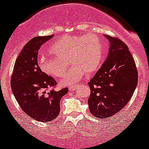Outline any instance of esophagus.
<instances>
[{"label":"esophagus","instance_id":"esophagus-1","mask_svg":"<svg viewBox=\"0 0 149 149\" xmlns=\"http://www.w3.org/2000/svg\"><path fill=\"white\" fill-rule=\"evenodd\" d=\"M77 86H69V91H73L76 89V88H77Z\"/></svg>","mask_w":149,"mask_h":149}]
</instances>
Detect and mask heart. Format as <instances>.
Listing matches in <instances>:
<instances>
[{
	"instance_id": "obj_1",
	"label": "heart",
	"mask_w": 149,
	"mask_h": 149,
	"mask_svg": "<svg viewBox=\"0 0 149 149\" xmlns=\"http://www.w3.org/2000/svg\"><path fill=\"white\" fill-rule=\"evenodd\" d=\"M55 58L41 56L38 60L40 70L57 78L63 75L68 62L72 67L61 80V85L69 86L85 75L97 70L103 57L102 42L95 35H64L50 48Z\"/></svg>"
}]
</instances>
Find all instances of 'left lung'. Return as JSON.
<instances>
[{"label":"left lung","instance_id":"1","mask_svg":"<svg viewBox=\"0 0 149 149\" xmlns=\"http://www.w3.org/2000/svg\"><path fill=\"white\" fill-rule=\"evenodd\" d=\"M104 36L109 42V54L88 83L89 111L99 119L119 112L133 95L138 80L136 64L128 46L117 38Z\"/></svg>","mask_w":149,"mask_h":149}]
</instances>
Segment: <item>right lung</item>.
<instances>
[{"label":"right lung","mask_w":149,"mask_h":149,"mask_svg":"<svg viewBox=\"0 0 149 149\" xmlns=\"http://www.w3.org/2000/svg\"><path fill=\"white\" fill-rule=\"evenodd\" d=\"M53 36H38L30 40L16 59L11 77L12 92L22 110L32 119L43 123L58 117L61 99L68 92V88L47 91L56 85V81L38 66V51Z\"/></svg>","instance_id":"1"}]
</instances>
